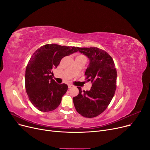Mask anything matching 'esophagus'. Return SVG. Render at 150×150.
<instances>
[{"instance_id":"1","label":"esophagus","mask_w":150,"mask_h":150,"mask_svg":"<svg viewBox=\"0 0 150 150\" xmlns=\"http://www.w3.org/2000/svg\"><path fill=\"white\" fill-rule=\"evenodd\" d=\"M73 87H74V85H72V84H69L68 85L69 88H73Z\"/></svg>"}]
</instances>
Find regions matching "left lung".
<instances>
[{"label": "left lung", "instance_id": "1", "mask_svg": "<svg viewBox=\"0 0 150 150\" xmlns=\"http://www.w3.org/2000/svg\"><path fill=\"white\" fill-rule=\"evenodd\" d=\"M78 50L89 58V64L85 72L88 81H91L89 91L82 92L73 98L76 111L82 116L95 117L103 112L111 101L116 89L117 70L112 57L97 47L80 48Z\"/></svg>", "mask_w": 150, "mask_h": 150}]
</instances>
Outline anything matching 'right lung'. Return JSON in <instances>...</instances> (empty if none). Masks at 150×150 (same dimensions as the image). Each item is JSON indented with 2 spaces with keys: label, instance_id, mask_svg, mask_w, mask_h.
I'll return each instance as SVG.
<instances>
[{
  "label": "right lung",
  "instance_id": "obj_1",
  "mask_svg": "<svg viewBox=\"0 0 150 150\" xmlns=\"http://www.w3.org/2000/svg\"><path fill=\"white\" fill-rule=\"evenodd\" d=\"M77 47L46 44L36 50L26 67L25 84L29 100L42 112L58 108L68 86L59 84L53 78L52 70L57 68L62 58L76 52Z\"/></svg>",
  "mask_w": 150,
  "mask_h": 150
}]
</instances>
